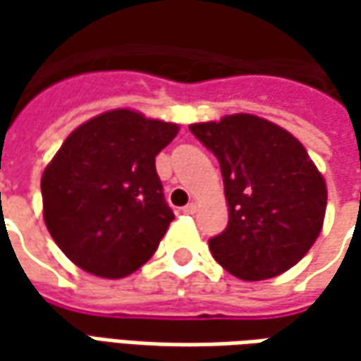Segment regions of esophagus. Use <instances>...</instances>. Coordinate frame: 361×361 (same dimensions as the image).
<instances>
[{
  "instance_id": "1",
  "label": "esophagus",
  "mask_w": 361,
  "mask_h": 361,
  "mask_svg": "<svg viewBox=\"0 0 361 361\" xmlns=\"http://www.w3.org/2000/svg\"><path fill=\"white\" fill-rule=\"evenodd\" d=\"M183 213L185 215H195L197 213V204L195 202H188L187 207H183Z\"/></svg>"
}]
</instances>
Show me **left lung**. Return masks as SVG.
Instances as JSON below:
<instances>
[{
    "label": "left lung",
    "mask_w": 361,
    "mask_h": 361,
    "mask_svg": "<svg viewBox=\"0 0 361 361\" xmlns=\"http://www.w3.org/2000/svg\"><path fill=\"white\" fill-rule=\"evenodd\" d=\"M221 164L229 225L209 241L221 267L243 281L291 269L324 227L326 180L293 134L253 114L190 124Z\"/></svg>",
    "instance_id": "obj_1"
}]
</instances>
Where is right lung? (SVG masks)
Listing matches in <instances>:
<instances>
[{
    "label": "right lung",
    "mask_w": 361,
    "mask_h": 361,
    "mask_svg": "<svg viewBox=\"0 0 361 361\" xmlns=\"http://www.w3.org/2000/svg\"><path fill=\"white\" fill-rule=\"evenodd\" d=\"M178 124L116 108L72 132L42 174L44 221L74 265L120 279L154 255L174 219L154 159Z\"/></svg>",
    "instance_id": "right-lung-1"
}]
</instances>
